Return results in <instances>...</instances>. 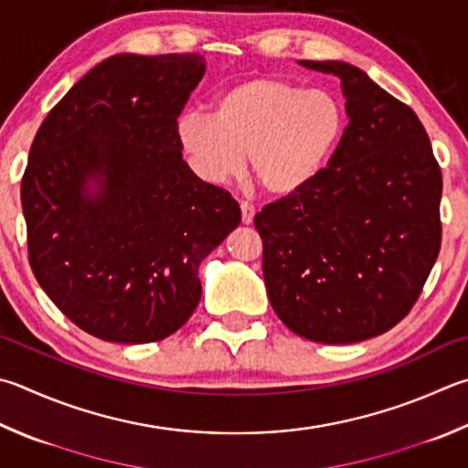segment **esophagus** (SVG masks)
<instances>
[{
  "label": "esophagus",
  "instance_id": "1",
  "mask_svg": "<svg viewBox=\"0 0 468 468\" xmlns=\"http://www.w3.org/2000/svg\"><path fill=\"white\" fill-rule=\"evenodd\" d=\"M253 217H256V207L250 205V202H241V220L243 225H251Z\"/></svg>",
  "mask_w": 468,
  "mask_h": 468
}]
</instances>
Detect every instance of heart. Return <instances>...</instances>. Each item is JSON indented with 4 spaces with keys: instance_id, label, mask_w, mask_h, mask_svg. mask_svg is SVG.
Instances as JSON below:
<instances>
[{
    "instance_id": "heart-1",
    "label": "heart",
    "mask_w": 468,
    "mask_h": 468,
    "mask_svg": "<svg viewBox=\"0 0 468 468\" xmlns=\"http://www.w3.org/2000/svg\"><path fill=\"white\" fill-rule=\"evenodd\" d=\"M346 131V106L334 91L261 75L218 91L212 114L184 112L176 139L205 182L237 177L250 155L251 174L263 192L288 198L325 172Z\"/></svg>"
}]
</instances>
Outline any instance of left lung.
I'll return each instance as SVG.
<instances>
[{"label":"left lung","instance_id":"left-lung-1","mask_svg":"<svg viewBox=\"0 0 468 468\" xmlns=\"http://www.w3.org/2000/svg\"><path fill=\"white\" fill-rule=\"evenodd\" d=\"M342 81L347 131L309 188L253 218L280 321L319 344L385 334L418 301L440 251L441 174L410 106L344 61H299Z\"/></svg>","mask_w":468,"mask_h":468}]
</instances>
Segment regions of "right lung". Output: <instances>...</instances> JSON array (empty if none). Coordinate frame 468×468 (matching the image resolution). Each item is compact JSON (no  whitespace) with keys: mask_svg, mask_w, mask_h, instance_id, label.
I'll return each mask as SVG.
<instances>
[{"mask_svg":"<svg viewBox=\"0 0 468 468\" xmlns=\"http://www.w3.org/2000/svg\"><path fill=\"white\" fill-rule=\"evenodd\" d=\"M200 55L121 53L47 114L22 177L34 276L63 315L104 342L149 344L197 309L200 261L239 205L182 157L177 116Z\"/></svg>","mask_w":468,"mask_h":468,"instance_id":"right-lung-1","label":"right lung"}]
</instances>
